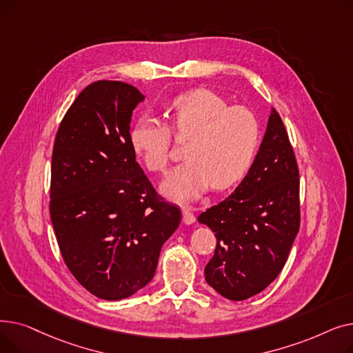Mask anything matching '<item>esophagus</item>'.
<instances>
[{
  "mask_svg": "<svg viewBox=\"0 0 353 353\" xmlns=\"http://www.w3.org/2000/svg\"><path fill=\"white\" fill-rule=\"evenodd\" d=\"M181 214H183V223L184 225H193L194 223V214H193V209L189 208V206H184L183 210H181Z\"/></svg>",
  "mask_w": 353,
  "mask_h": 353,
  "instance_id": "34e87169",
  "label": "esophagus"
}]
</instances>
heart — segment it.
Segmentation results:
<instances>
[{
    "mask_svg": "<svg viewBox=\"0 0 353 353\" xmlns=\"http://www.w3.org/2000/svg\"><path fill=\"white\" fill-rule=\"evenodd\" d=\"M173 127L192 137L184 157L160 183V190L176 201H192L210 186L226 189L242 179L257 150L261 125L252 110L232 105L212 90L197 88L172 103ZM130 145L150 172H164L169 163L170 132L152 114L130 130Z\"/></svg>",
    "mask_w": 353,
    "mask_h": 353,
    "instance_id": "b5f03b06",
    "label": "heart"
}]
</instances>
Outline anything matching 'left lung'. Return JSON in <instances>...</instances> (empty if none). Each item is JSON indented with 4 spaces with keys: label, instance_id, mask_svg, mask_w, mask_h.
<instances>
[{
    "label": "left lung",
    "instance_id": "left-lung-1",
    "mask_svg": "<svg viewBox=\"0 0 353 353\" xmlns=\"http://www.w3.org/2000/svg\"><path fill=\"white\" fill-rule=\"evenodd\" d=\"M197 221L216 233L214 256L205 276L223 298L249 299L281 273L299 232V172L274 108L245 179Z\"/></svg>",
    "mask_w": 353,
    "mask_h": 353
}]
</instances>
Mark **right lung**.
<instances>
[{"instance_id": "add662e5", "label": "right lung", "mask_w": 353, "mask_h": 353, "mask_svg": "<svg viewBox=\"0 0 353 353\" xmlns=\"http://www.w3.org/2000/svg\"><path fill=\"white\" fill-rule=\"evenodd\" d=\"M141 92L121 81L85 87L55 136L50 214L64 262L94 296L120 301L153 279L180 210L156 197L130 145Z\"/></svg>"}]
</instances>
